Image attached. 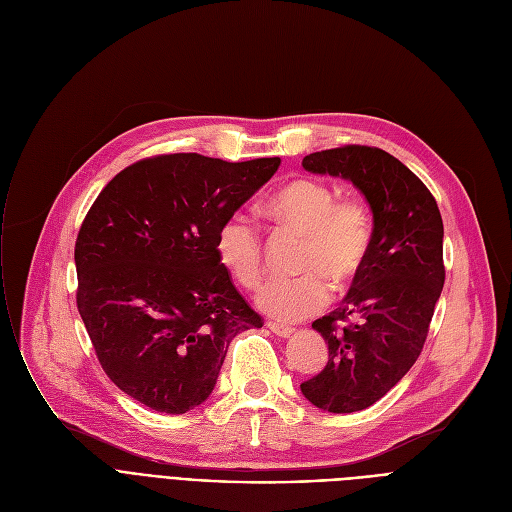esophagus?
<instances>
[{"mask_svg": "<svg viewBox=\"0 0 512 512\" xmlns=\"http://www.w3.org/2000/svg\"><path fill=\"white\" fill-rule=\"evenodd\" d=\"M267 328H270L276 336L280 338H290V334L294 332V328L290 326H284V324H278V321H267Z\"/></svg>", "mask_w": 512, "mask_h": 512, "instance_id": "1", "label": "esophagus"}]
</instances>
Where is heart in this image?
Here are the masks:
<instances>
[{
	"label": "heart",
	"mask_w": 512,
	"mask_h": 512,
	"mask_svg": "<svg viewBox=\"0 0 512 512\" xmlns=\"http://www.w3.org/2000/svg\"><path fill=\"white\" fill-rule=\"evenodd\" d=\"M276 222L305 234L297 278L267 284L259 307L282 321H299L324 309L338 290L363 272L373 245V215L359 195L336 199L334 188L313 178H294L265 203ZM215 251L226 272L247 290L263 282V242L259 226L245 213H234L220 226Z\"/></svg>",
	"instance_id": "obj_1"
}]
</instances>
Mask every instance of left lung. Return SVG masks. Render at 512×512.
<instances>
[{
	"mask_svg": "<svg viewBox=\"0 0 512 512\" xmlns=\"http://www.w3.org/2000/svg\"><path fill=\"white\" fill-rule=\"evenodd\" d=\"M303 168L351 180L373 213V245L342 305L313 321L328 363L301 392L317 409L355 413L390 392L419 359L444 286V224L434 195L378 147L311 153Z\"/></svg>",
	"mask_w": 512,
	"mask_h": 512,
	"instance_id": "left-lung-1",
	"label": "left lung"
}]
</instances>
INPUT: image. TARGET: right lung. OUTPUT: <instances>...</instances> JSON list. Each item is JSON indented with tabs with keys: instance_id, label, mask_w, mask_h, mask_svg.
<instances>
[{
	"instance_id": "add662e5",
	"label": "right lung",
	"mask_w": 512,
	"mask_h": 512,
	"mask_svg": "<svg viewBox=\"0 0 512 512\" xmlns=\"http://www.w3.org/2000/svg\"><path fill=\"white\" fill-rule=\"evenodd\" d=\"M278 166L280 157L155 155L114 176L91 205L74 247L76 307L107 378L145 407H199L232 338L263 326L215 238Z\"/></svg>"
}]
</instances>
